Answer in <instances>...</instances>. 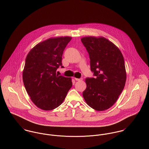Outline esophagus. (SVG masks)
<instances>
[{"instance_id": "34e87169", "label": "esophagus", "mask_w": 149, "mask_h": 149, "mask_svg": "<svg viewBox=\"0 0 149 149\" xmlns=\"http://www.w3.org/2000/svg\"><path fill=\"white\" fill-rule=\"evenodd\" d=\"M75 80L77 81H82V78H79V79H78V78H75Z\"/></svg>"}]
</instances>
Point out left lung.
Segmentation results:
<instances>
[{
	"instance_id": "8db88e82",
	"label": "left lung",
	"mask_w": 149,
	"mask_h": 149,
	"mask_svg": "<svg viewBox=\"0 0 149 149\" xmlns=\"http://www.w3.org/2000/svg\"><path fill=\"white\" fill-rule=\"evenodd\" d=\"M81 41L88 52L91 70L95 76L85 79L83 98L93 109L106 110L116 103L126 83L123 55L113 42L103 36H85Z\"/></svg>"
}]
</instances>
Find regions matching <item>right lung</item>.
<instances>
[{
  "label": "right lung",
  "instance_id": "obj_1",
  "mask_svg": "<svg viewBox=\"0 0 149 149\" xmlns=\"http://www.w3.org/2000/svg\"><path fill=\"white\" fill-rule=\"evenodd\" d=\"M71 36L47 39L29 51L23 71V81L32 102L38 108L52 110L64 101L72 87V79L56 74L63 67L62 56Z\"/></svg>",
  "mask_w": 149,
  "mask_h": 149
}]
</instances>
